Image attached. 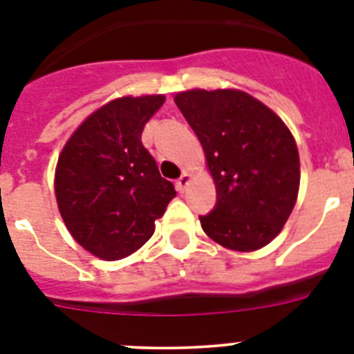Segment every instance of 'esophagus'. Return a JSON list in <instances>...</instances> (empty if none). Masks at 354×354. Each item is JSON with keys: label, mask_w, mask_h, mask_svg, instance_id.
<instances>
[{"label": "esophagus", "mask_w": 354, "mask_h": 354, "mask_svg": "<svg viewBox=\"0 0 354 354\" xmlns=\"http://www.w3.org/2000/svg\"><path fill=\"white\" fill-rule=\"evenodd\" d=\"M187 184H189V174H187V171H184L179 179H177V183H175V187H177V192L183 193L184 189H186Z\"/></svg>", "instance_id": "1"}]
</instances>
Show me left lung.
Here are the masks:
<instances>
[{
  "instance_id": "1",
  "label": "left lung",
  "mask_w": 354,
  "mask_h": 354,
  "mask_svg": "<svg viewBox=\"0 0 354 354\" xmlns=\"http://www.w3.org/2000/svg\"><path fill=\"white\" fill-rule=\"evenodd\" d=\"M175 104L198 136L218 202L200 225L234 252L264 248L282 232L299 192V154L286 122L243 90L192 88Z\"/></svg>"
}]
</instances>
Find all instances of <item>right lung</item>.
<instances>
[{
    "mask_svg": "<svg viewBox=\"0 0 354 354\" xmlns=\"http://www.w3.org/2000/svg\"><path fill=\"white\" fill-rule=\"evenodd\" d=\"M165 95H126L84 118L58 156L55 195L71 236L102 261L142 248L175 196L142 143Z\"/></svg>",
    "mask_w": 354,
    "mask_h": 354,
    "instance_id": "obj_1",
    "label": "right lung"
}]
</instances>
